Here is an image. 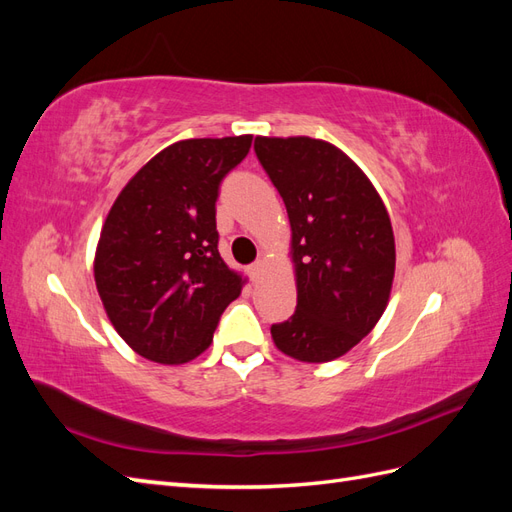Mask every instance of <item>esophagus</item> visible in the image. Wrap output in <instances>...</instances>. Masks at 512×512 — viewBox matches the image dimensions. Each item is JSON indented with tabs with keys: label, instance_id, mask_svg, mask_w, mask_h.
Wrapping results in <instances>:
<instances>
[{
	"label": "esophagus",
	"instance_id": "34e87169",
	"mask_svg": "<svg viewBox=\"0 0 512 512\" xmlns=\"http://www.w3.org/2000/svg\"><path fill=\"white\" fill-rule=\"evenodd\" d=\"M247 273H250V280L256 282L258 277H260V273H262V260H256L254 265H250V269H247Z\"/></svg>",
	"mask_w": 512,
	"mask_h": 512
}]
</instances>
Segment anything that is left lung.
<instances>
[{
    "instance_id": "left-lung-1",
    "label": "left lung",
    "mask_w": 512,
    "mask_h": 512,
    "mask_svg": "<svg viewBox=\"0 0 512 512\" xmlns=\"http://www.w3.org/2000/svg\"><path fill=\"white\" fill-rule=\"evenodd\" d=\"M258 162L292 228L297 309L275 346L303 363L346 354L376 327L395 275V237L380 194L342 149L309 136H256Z\"/></svg>"
}]
</instances>
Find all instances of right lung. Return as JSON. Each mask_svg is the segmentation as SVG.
I'll use <instances>...</instances> for the list:
<instances>
[{"label":"right lung","mask_w":512,"mask_h":512,"mask_svg":"<svg viewBox=\"0 0 512 512\" xmlns=\"http://www.w3.org/2000/svg\"><path fill=\"white\" fill-rule=\"evenodd\" d=\"M252 134L188 138L162 149L121 190L100 232L94 277L108 320L136 354L162 365L213 342L241 275L218 252L215 200Z\"/></svg>","instance_id":"right-lung-1"}]
</instances>
